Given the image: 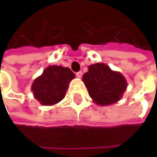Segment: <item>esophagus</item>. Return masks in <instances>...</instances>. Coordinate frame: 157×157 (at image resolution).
<instances>
[{"label":"esophagus","mask_w":157,"mask_h":157,"mask_svg":"<svg viewBox=\"0 0 157 157\" xmlns=\"http://www.w3.org/2000/svg\"><path fill=\"white\" fill-rule=\"evenodd\" d=\"M75 75H76V76H77L78 78H81V77L82 76V71L76 72V74H75Z\"/></svg>","instance_id":"34e87169"}]
</instances>
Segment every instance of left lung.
I'll return each mask as SVG.
<instances>
[{"label":"left lung","instance_id":"8db88e82","mask_svg":"<svg viewBox=\"0 0 157 157\" xmlns=\"http://www.w3.org/2000/svg\"><path fill=\"white\" fill-rule=\"evenodd\" d=\"M82 81L93 102L101 106L111 105L119 101L127 88L124 76L102 63L90 65Z\"/></svg>","mask_w":157,"mask_h":157}]
</instances>
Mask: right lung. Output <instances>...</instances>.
Wrapping results in <instances>:
<instances>
[{
	"label": "right lung",
	"mask_w": 157,
	"mask_h": 157,
	"mask_svg": "<svg viewBox=\"0 0 157 157\" xmlns=\"http://www.w3.org/2000/svg\"><path fill=\"white\" fill-rule=\"evenodd\" d=\"M74 77L75 74L68 67L51 65L34 80L31 89L41 104L54 105L65 98L69 83Z\"/></svg>",
	"instance_id": "1"
}]
</instances>
